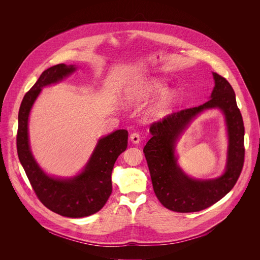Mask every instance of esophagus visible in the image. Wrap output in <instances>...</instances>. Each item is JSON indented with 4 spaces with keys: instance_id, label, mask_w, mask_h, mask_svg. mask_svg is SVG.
<instances>
[{
    "instance_id": "34e87169",
    "label": "esophagus",
    "mask_w": 260,
    "mask_h": 260,
    "mask_svg": "<svg viewBox=\"0 0 260 260\" xmlns=\"http://www.w3.org/2000/svg\"><path fill=\"white\" fill-rule=\"evenodd\" d=\"M131 140L135 143V144H139L140 143V140H141V136H140V134L139 133H133L132 135H131Z\"/></svg>"
}]
</instances>
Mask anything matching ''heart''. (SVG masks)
I'll list each match as a JSON object with an SVG mask.
<instances>
[{"instance_id": "heart-1", "label": "heart", "mask_w": 260, "mask_h": 260, "mask_svg": "<svg viewBox=\"0 0 260 260\" xmlns=\"http://www.w3.org/2000/svg\"><path fill=\"white\" fill-rule=\"evenodd\" d=\"M162 89H164V86H162L161 83H159V82H157V81H153V82H151L149 85L146 86L145 88H143L142 90H140V89L131 90V91L127 93V100H128L129 102H138V101H141V100L144 99V98L150 96L151 94L160 92ZM171 101H172V95H171V94L166 95V96L159 102V104L155 107L153 113H154L155 115H157V116L162 115V113H165V111L168 109V107H169Z\"/></svg>"}]
</instances>
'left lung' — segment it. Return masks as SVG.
<instances>
[{"mask_svg": "<svg viewBox=\"0 0 260 260\" xmlns=\"http://www.w3.org/2000/svg\"><path fill=\"white\" fill-rule=\"evenodd\" d=\"M215 87L205 104L183 109L154 121L150 126L152 138L145 145L153 190L164 207L174 212L189 213L207 209L225 197L236 185L244 166L245 127L236 94L230 82L213 73ZM220 107L226 115L230 136L226 173L213 180L188 178L177 167L173 155L174 141L190 120L202 110Z\"/></svg>", "mask_w": 260, "mask_h": 260, "instance_id": "8db88e82", "label": "left lung"}]
</instances>
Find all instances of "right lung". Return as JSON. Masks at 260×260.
<instances>
[{
  "label": "right lung",
  "mask_w": 260,
  "mask_h": 260,
  "mask_svg": "<svg viewBox=\"0 0 260 260\" xmlns=\"http://www.w3.org/2000/svg\"><path fill=\"white\" fill-rule=\"evenodd\" d=\"M74 71V66H53L45 70L24 94L18 112L16 146L20 164L40 202L56 214L80 218L99 212L110 198L112 192L111 175L116 159L126 149L128 132L118 129L101 139L85 170L77 177L59 180L44 174L29 150L28 114L42 87L60 81Z\"/></svg>",
  "instance_id": "right-lung-1"
}]
</instances>
